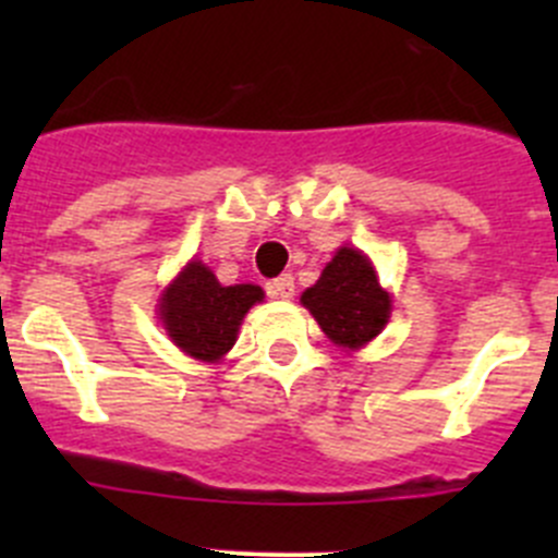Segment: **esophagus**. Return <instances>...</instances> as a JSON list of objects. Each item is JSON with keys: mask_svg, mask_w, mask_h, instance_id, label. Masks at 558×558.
Segmentation results:
<instances>
[{"mask_svg": "<svg viewBox=\"0 0 558 558\" xmlns=\"http://www.w3.org/2000/svg\"><path fill=\"white\" fill-rule=\"evenodd\" d=\"M267 294L272 300H291L294 296V278L291 275H280L272 283H267Z\"/></svg>", "mask_w": 558, "mask_h": 558, "instance_id": "1", "label": "esophagus"}]
</instances>
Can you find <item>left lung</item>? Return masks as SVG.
<instances>
[{"label":"left lung","mask_w":558,"mask_h":558,"mask_svg":"<svg viewBox=\"0 0 558 558\" xmlns=\"http://www.w3.org/2000/svg\"><path fill=\"white\" fill-rule=\"evenodd\" d=\"M324 335L345 351L367 345L391 318V296L378 283L373 262L356 247H340L320 272L318 283L302 294Z\"/></svg>","instance_id":"1"}]
</instances>
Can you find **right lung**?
Listing matches in <instances>:
<instances>
[{"label":"right lung","instance_id":"1","mask_svg":"<svg viewBox=\"0 0 558 558\" xmlns=\"http://www.w3.org/2000/svg\"><path fill=\"white\" fill-rule=\"evenodd\" d=\"M262 300L258 286H221L213 269L194 258L161 294L159 318L185 356L218 362L238 340L245 313Z\"/></svg>","mask_w":558,"mask_h":558}]
</instances>
